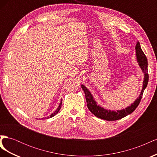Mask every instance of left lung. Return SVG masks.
<instances>
[{
	"label": "left lung",
	"mask_w": 157,
	"mask_h": 157,
	"mask_svg": "<svg viewBox=\"0 0 157 157\" xmlns=\"http://www.w3.org/2000/svg\"><path fill=\"white\" fill-rule=\"evenodd\" d=\"M135 50L137 62L138 63V65L140 66L142 72L144 73V78L143 82V86H142L141 91L139 95V96L138 98H137V99L134 101V103H132L130 105L128 106L125 109L117 110V111L114 110H111V109H105L101 105H98V103L95 100L92 93L90 92V90L85 86L84 85L81 84V86H80L85 94V98H86L88 108L90 111V112L94 114L96 117L99 118H101L103 120H105L108 121L119 120L122 118L126 117L127 115H130V114H131L137 108V107L138 106L141 101V99L142 96H143L144 90L146 88L149 81L148 69H147L148 63H147V57L144 53V52L141 50L139 41L137 42L135 47Z\"/></svg>",
	"instance_id": "left-lung-1"
}]
</instances>
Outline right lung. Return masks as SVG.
<instances>
[{
    "label": "right lung",
    "mask_w": 157,
    "mask_h": 157,
    "mask_svg": "<svg viewBox=\"0 0 157 157\" xmlns=\"http://www.w3.org/2000/svg\"><path fill=\"white\" fill-rule=\"evenodd\" d=\"M61 103H59V105L58 106V109H56V110L53 113H52L51 115H50V117H48V118H52V117H54L56 114H58V112L59 111V110H60V109H61ZM42 119H43V118H42Z\"/></svg>",
    "instance_id": "1"
}]
</instances>
